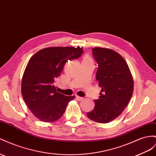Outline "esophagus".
<instances>
[{
	"mask_svg": "<svg viewBox=\"0 0 156 156\" xmlns=\"http://www.w3.org/2000/svg\"><path fill=\"white\" fill-rule=\"evenodd\" d=\"M75 98H76V99L79 100V101H81V100H82L83 99V97H81V96H75Z\"/></svg>",
	"mask_w": 156,
	"mask_h": 156,
	"instance_id": "obj_1",
	"label": "esophagus"
}]
</instances>
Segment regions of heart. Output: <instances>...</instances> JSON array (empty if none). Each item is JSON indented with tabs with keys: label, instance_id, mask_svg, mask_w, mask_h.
<instances>
[{
	"label": "heart",
	"instance_id": "1",
	"mask_svg": "<svg viewBox=\"0 0 156 156\" xmlns=\"http://www.w3.org/2000/svg\"><path fill=\"white\" fill-rule=\"evenodd\" d=\"M83 62H92V60L90 56L86 55L83 57Z\"/></svg>",
	"mask_w": 156,
	"mask_h": 156
}]
</instances>
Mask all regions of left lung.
<instances>
[{
    "label": "left lung",
    "instance_id": "obj_1",
    "mask_svg": "<svg viewBox=\"0 0 156 156\" xmlns=\"http://www.w3.org/2000/svg\"><path fill=\"white\" fill-rule=\"evenodd\" d=\"M92 54L98 64L96 79L102 88L94 108L87 113L96 123H107L124 111L133 92V79L129 66L119 54L109 48L95 47Z\"/></svg>",
    "mask_w": 156,
    "mask_h": 156
}]
</instances>
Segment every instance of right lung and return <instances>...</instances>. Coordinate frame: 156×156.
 I'll list each match as a JSON object with an SVG mask.
<instances>
[{
  "label": "right lung",
  "mask_w": 156,
  "mask_h": 156,
  "mask_svg": "<svg viewBox=\"0 0 156 156\" xmlns=\"http://www.w3.org/2000/svg\"><path fill=\"white\" fill-rule=\"evenodd\" d=\"M83 48L49 47L33 55L24 71L22 94L26 105L37 118L44 122L58 120L75 96L58 92L54 85L66 62L79 58Z\"/></svg>",
  "instance_id": "add662e5"
}]
</instances>
